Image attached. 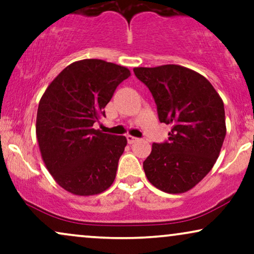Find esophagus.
Here are the masks:
<instances>
[{"mask_svg": "<svg viewBox=\"0 0 254 254\" xmlns=\"http://www.w3.org/2000/svg\"><path fill=\"white\" fill-rule=\"evenodd\" d=\"M127 138V141H128V144H134V142L135 141H138V138H135V136H132V135H129V134H128V135L126 136Z\"/></svg>", "mask_w": 254, "mask_h": 254, "instance_id": "esophagus-1", "label": "esophagus"}]
</instances>
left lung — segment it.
<instances>
[{
    "label": "left lung",
    "mask_w": 254,
    "mask_h": 254,
    "mask_svg": "<svg viewBox=\"0 0 254 254\" xmlns=\"http://www.w3.org/2000/svg\"><path fill=\"white\" fill-rule=\"evenodd\" d=\"M133 71L152 92L159 121L172 127L168 141L152 145L144 162L146 177L164 192H186L208 175L221 151L222 98L205 77L181 65Z\"/></svg>",
    "instance_id": "obj_1"
}]
</instances>
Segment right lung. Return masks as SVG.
<instances>
[{"label":"right lung","mask_w":254,"mask_h":254,"mask_svg":"<svg viewBox=\"0 0 254 254\" xmlns=\"http://www.w3.org/2000/svg\"><path fill=\"white\" fill-rule=\"evenodd\" d=\"M129 76L121 65L83 59L65 67L41 96L35 126L41 158L66 191L97 195L114 182L126 136L92 127L104 116L118 85Z\"/></svg>","instance_id":"add662e5"}]
</instances>
